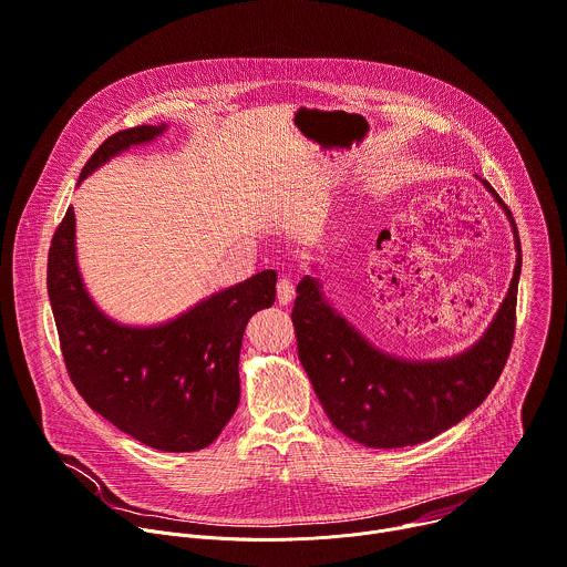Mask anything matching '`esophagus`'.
<instances>
[{
    "mask_svg": "<svg viewBox=\"0 0 567 567\" xmlns=\"http://www.w3.org/2000/svg\"><path fill=\"white\" fill-rule=\"evenodd\" d=\"M292 299H295L292 281L290 279H279V284H277V301L281 306H288V303H292Z\"/></svg>",
    "mask_w": 567,
    "mask_h": 567,
    "instance_id": "esophagus-1",
    "label": "esophagus"
}]
</instances>
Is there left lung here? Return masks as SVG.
Listing matches in <instances>:
<instances>
[{
	"mask_svg": "<svg viewBox=\"0 0 567 567\" xmlns=\"http://www.w3.org/2000/svg\"><path fill=\"white\" fill-rule=\"evenodd\" d=\"M478 181L512 225L516 266L494 319L465 351L437 360L386 353L332 306L319 277L306 275L297 286L292 321L301 367L332 426L364 446L398 449L435 437L481 406L503 373L516 326L520 241L507 205Z\"/></svg>",
	"mask_w": 567,
	"mask_h": 567,
	"instance_id": "obj_1",
	"label": "left lung"
}]
</instances>
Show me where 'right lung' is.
Returning a JSON list of instances; mask_svg holds the SVG:
<instances>
[{
  "label": "right lung",
  "instance_id": "1",
  "mask_svg": "<svg viewBox=\"0 0 567 567\" xmlns=\"http://www.w3.org/2000/svg\"><path fill=\"white\" fill-rule=\"evenodd\" d=\"M165 132L161 123L113 134L86 161L78 185ZM47 286L66 371L84 402L143 444L178 454L214 442L235 415L244 332L257 310L275 303L277 272L212 292L161 323H123L86 290L69 207L49 250Z\"/></svg>",
  "mask_w": 567,
  "mask_h": 567
}]
</instances>
